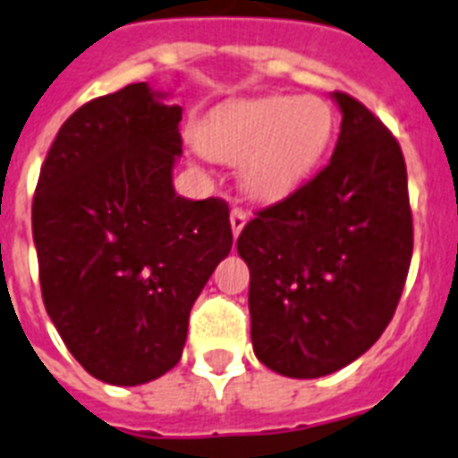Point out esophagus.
Wrapping results in <instances>:
<instances>
[{
    "instance_id": "34e87169",
    "label": "esophagus",
    "mask_w": 458,
    "mask_h": 458,
    "mask_svg": "<svg viewBox=\"0 0 458 458\" xmlns=\"http://www.w3.org/2000/svg\"><path fill=\"white\" fill-rule=\"evenodd\" d=\"M244 225H247V214L235 207V209L230 211V228H233V235H240Z\"/></svg>"
}]
</instances>
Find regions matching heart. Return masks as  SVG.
<instances>
[{"label":"heart","mask_w":458,"mask_h":458,"mask_svg":"<svg viewBox=\"0 0 458 458\" xmlns=\"http://www.w3.org/2000/svg\"><path fill=\"white\" fill-rule=\"evenodd\" d=\"M335 116L317 95H267L225 106L199 128L198 144L218 163H240L242 191L279 202L312 174L328 148Z\"/></svg>","instance_id":"obj_1"}]
</instances>
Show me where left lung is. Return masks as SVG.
Segmentation results:
<instances>
[{
    "label": "left lung",
    "mask_w": 458,
    "mask_h": 458,
    "mask_svg": "<svg viewBox=\"0 0 458 458\" xmlns=\"http://www.w3.org/2000/svg\"><path fill=\"white\" fill-rule=\"evenodd\" d=\"M324 170L244 225L253 353L284 377L342 370L379 340L412 259L407 170L394 134L344 92Z\"/></svg>",
    "instance_id": "obj_1"
}]
</instances>
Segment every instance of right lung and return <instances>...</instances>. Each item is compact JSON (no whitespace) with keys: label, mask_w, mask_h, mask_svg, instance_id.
Segmentation results:
<instances>
[{"label":"right lung","mask_w":458,"mask_h":458,"mask_svg":"<svg viewBox=\"0 0 458 458\" xmlns=\"http://www.w3.org/2000/svg\"><path fill=\"white\" fill-rule=\"evenodd\" d=\"M182 106L130 83L74 111L32 205L41 295L81 366L114 386L179 363L191 307L233 249L228 205L176 195Z\"/></svg>","instance_id":"right-lung-1"}]
</instances>
